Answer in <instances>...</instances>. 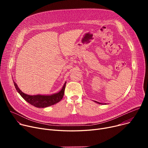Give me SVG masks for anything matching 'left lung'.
<instances>
[{"label": "left lung", "instance_id": "obj_1", "mask_svg": "<svg viewBox=\"0 0 148 148\" xmlns=\"http://www.w3.org/2000/svg\"><path fill=\"white\" fill-rule=\"evenodd\" d=\"M97 103H98V102H97ZM98 103V104H101V103Z\"/></svg>", "mask_w": 148, "mask_h": 148}]
</instances>
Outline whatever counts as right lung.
Here are the masks:
<instances>
[{"label":"right lung","mask_w":148,"mask_h":148,"mask_svg":"<svg viewBox=\"0 0 148 148\" xmlns=\"http://www.w3.org/2000/svg\"><path fill=\"white\" fill-rule=\"evenodd\" d=\"M14 83L15 88H16L17 92L22 97V98H24L25 100H26L27 103L31 105L38 108L47 107L59 103L64 97L66 86L65 82L63 88H62L60 92L51 95H29L21 92V90L18 88L17 84L15 83V82H14Z\"/></svg>","instance_id":"obj_1"}]
</instances>
